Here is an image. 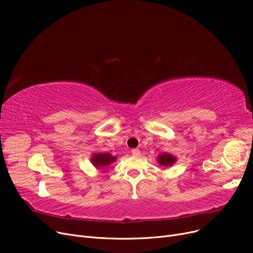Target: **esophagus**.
<instances>
[{"instance_id": "1", "label": "esophagus", "mask_w": 253, "mask_h": 253, "mask_svg": "<svg viewBox=\"0 0 253 253\" xmlns=\"http://www.w3.org/2000/svg\"><path fill=\"white\" fill-rule=\"evenodd\" d=\"M131 154H132V156L137 157V156L140 155V151L138 149H133L132 151H131Z\"/></svg>"}]
</instances>
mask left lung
Returning a JSON list of instances; mask_svg holds the SVG:
<instances>
[{"label":"left lung","instance_id":"left-lung-1","mask_svg":"<svg viewBox=\"0 0 253 253\" xmlns=\"http://www.w3.org/2000/svg\"><path fill=\"white\" fill-rule=\"evenodd\" d=\"M175 161V158L172 157L170 154H167L163 153L158 157V162L163 167H170L173 164V162Z\"/></svg>","mask_w":253,"mask_h":253}]
</instances>
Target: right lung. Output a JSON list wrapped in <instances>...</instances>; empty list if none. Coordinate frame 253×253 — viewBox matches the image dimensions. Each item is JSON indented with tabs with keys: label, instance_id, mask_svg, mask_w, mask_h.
Wrapping results in <instances>:
<instances>
[{
	"label": "right lung",
	"instance_id": "obj_1",
	"mask_svg": "<svg viewBox=\"0 0 253 253\" xmlns=\"http://www.w3.org/2000/svg\"><path fill=\"white\" fill-rule=\"evenodd\" d=\"M91 160L96 168H100V167H106L108 164L113 163L116 160V157L111 155L109 153L95 154Z\"/></svg>",
	"mask_w": 253,
	"mask_h": 253
}]
</instances>
